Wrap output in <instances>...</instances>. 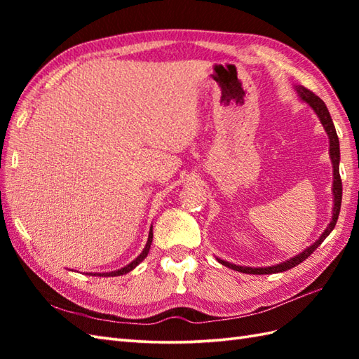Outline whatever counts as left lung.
<instances>
[{"mask_svg": "<svg viewBox=\"0 0 359 359\" xmlns=\"http://www.w3.org/2000/svg\"><path fill=\"white\" fill-rule=\"evenodd\" d=\"M294 90L297 93V97L301 98L304 103H307L313 112L318 116L319 121H321V125L324 128V131L329 135V143H330V148H329V154H330V160H332V166H333V184H332V193H333V210H332V220L330 224L327 225L325 230L323 231V234L319 236V239H316L315 243H311L310 247H307L304 251H301L299 255H296L293 257L287 259L284 262H279L276 265H270V266H242V265H236L231 264L228 261H224V259L217 257L219 264H222L228 269L236 270V271H241V273H247V274H271V273H280V271H285L293 269V266L299 265L302 261H306V259L313 253V251L321 245L324 242V239L329 236L334 225H337V220L339 216V210H341V199H342V184H341V175H339V140H338V134H337V129H334L333 125V120L330 117V112L327 109L325 103L319 98L318 95H315L311 90L306 89L301 85L294 86Z\"/></svg>", "mask_w": 359, "mask_h": 359, "instance_id": "1", "label": "left lung"}]
</instances>
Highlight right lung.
I'll return each instance as SVG.
<instances>
[{
  "instance_id": "right-lung-1",
  "label": "right lung",
  "mask_w": 359,
  "mask_h": 359,
  "mask_svg": "<svg viewBox=\"0 0 359 359\" xmlns=\"http://www.w3.org/2000/svg\"><path fill=\"white\" fill-rule=\"evenodd\" d=\"M151 242H152V225H151V228H149V234H148V241H147V245H144V248H143V251L142 253L137 256L133 262H129L126 266H123V269H120V270H116V271H108V273H94L93 276H103V278H111V276H121V274H126V273H129V271H133L137 265H139L144 257L148 256V253H149V248H151Z\"/></svg>"
}]
</instances>
